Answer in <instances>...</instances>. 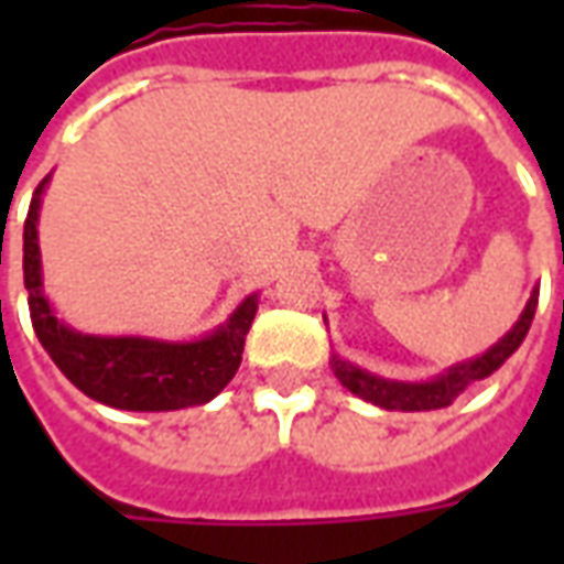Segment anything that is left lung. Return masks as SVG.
<instances>
[{
	"label": "left lung",
	"mask_w": 564,
	"mask_h": 564,
	"mask_svg": "<svg viewBox=\"0 0 564 564\" xmlns=\"http://www.w3.org/2000/svg\"><path fill=\"white\" fill-rule=\"evenodd\" d=\"M534 307H538V286H534L529 302L522 307L520 319L510 326L505 338H498L486 354L465 359V362L447 368L444 375H437L432 380L411 383V380L380 378V375H371L366 368L354 366L350 359H341L338 354H332L329 359L332 371H335V378L341 380V387L359 395L362 402L378 404L383 411H437V408H447V404L456 402V395H462L471 383L489 378L492 371H498L508 362L513 350L522 344V338L529 335Z\"/></svg>",
	"instance_id": "obj_1"
}]
</instances>
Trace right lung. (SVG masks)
I'll list each match as a JSON object with an SVG mask.
<instances>
[{
    "label": "right lung",
    "mask_w": 564,
    "mask_h": 564,
    "mask_svg": "<svg viewBox=\"0 0 564 564\" xmlns=\"http://www.w3.org/2000/svg\"><path fill=\"white\" fill-rule=\"evenodd\" d=\"M51 174L32 193L23 223V283L39 341L84 395L117 411H181L210 402L235 378L245 338L257 317L259 295H247L217 329L193 341H160L144 335H87L66 326L44 295L39 210Z\"/></svg>",
    "instance_id": "add662e5"
}]
</instances>
